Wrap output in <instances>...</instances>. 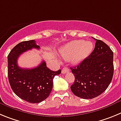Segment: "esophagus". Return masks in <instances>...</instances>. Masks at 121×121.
<instances>
[{"instance_id": "esophagus-1", "label": "esophagus", "mask_w": 121, "mask_h": 121, "mask_svg": "<svg viewBox=\"0 0 121 121\" xmlns=\"http://www.w3.org/2000/svg\"><path fill=\"white\" fill-rule=\"evenodd\" d=\"M69 72V69L67 67H64V68L62 69V73H67Z\"/></svg>"}]
</instances>
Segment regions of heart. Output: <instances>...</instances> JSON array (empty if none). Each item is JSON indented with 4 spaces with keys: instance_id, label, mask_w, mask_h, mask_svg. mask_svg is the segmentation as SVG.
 Segmentation results:
<instances>
[{
    "instance_id": "b5f03b06",
    "label": "heart",
    "mask_w": 121,
    "mask_h": 121,
    "mask_svg": "<svg viewBox=\"0 0 121 121\" xmlns=\"http://www.w3.org/2000/svg\"><path fill=\"white\" fill-rule=\"evenodd\" d=\"M93 44L82 40H73L67 43L60 50V54L65 59H69L73 64H78L92 52Z\"/></svg>"
}]
</instances>
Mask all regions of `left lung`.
<instances>
[{
  "mask_svg": "<svg viewBox=\"0 0 121 121\" xmlns=\"http://www.w3.org/2000/svg\"><path fill=\"white\" fill-rule=\"evenodd\" d=\"M94 39V38H93ZM96 40L95 49L79 65L70 67L75 81L70 89L82 99L97 97L107 89L113 75V52L104 42Z\"/></svg>",
  "mask_w": 121,
  "mask_h": 121,
  "instance_id": "1",
  "label": "left lung"
}]
</instances>
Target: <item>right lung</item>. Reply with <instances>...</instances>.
I'll list each match as a JSON object with an SVG mask.
<instances>
[{
  "mask_svg": "<svg viewBox=\"0 0 121 121\" xmlns=\"http://www.w3.org/2000/svg\"><path fill=\"white\" fill-rule=\"evenodd\" d=\"M32 48L40 49L34 40L17 44L8 56V77L15 94L29 103H40L47 98L53 87V79L61 70L52 71L43 61L37 67L24 69L17 65V60L22 53Z\"/></svg>",
  "mask_w": 121,
  "mask_h": 121,
  "instance_id": "right-lung-1",
  "label": "right lung"
}]
</instances>
